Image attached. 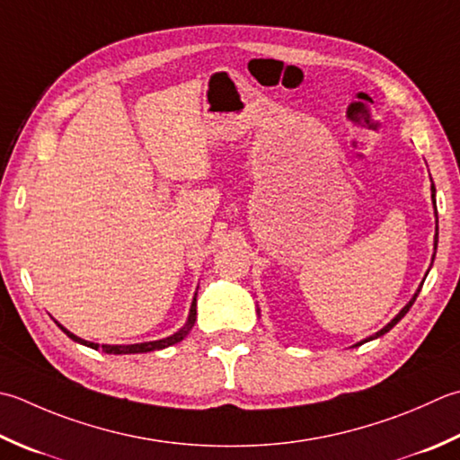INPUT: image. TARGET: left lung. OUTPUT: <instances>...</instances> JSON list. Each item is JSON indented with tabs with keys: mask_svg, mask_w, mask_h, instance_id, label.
I'll return each instance as SVG.
<instances>
[{
	"mask_svg": "<svg viewBox=\"0 0 460 460\" xmlns=\"http://www.w3.org/2000/svg\"><path fill=\"white\" fill-rule=\"evenodd\" d=\"M435 189V187H433ZM433 199H435V193H433ZM437 243H438V229H437V235H435V249H437ZM435 259V257H433ZM419 293H420V289L415 293V296H412V299L407 303V307H404L399 314H397V317H394L391 323H389V325H386L385 329H381L379 332H376V335H373V337H368V339H365V341H361V343H358V345H363V343H367V341H373V339H376V337H381V335H385V332H389L394 325H397V323L404 317V314H407L409 313V309L412 307V303H415L417 301V296H419ZM358 345H355V347H358Z\"/></svg>",
	"mask_w": 460,
	"mask_h": 460,
	"instance_id": "left-lung-1",
	"label": "left lung"
}]
</instances>
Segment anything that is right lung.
Wrapping results in <instances>:
<instances>
[{
    "label": "right lung",
    "mask_w": 460,
    "mask_h": 460,
    "mask_svg": "<svg viewBox=\"0 0 460 460\" xmlns=\"http://www.w3.org/2000/svg\"><path fill=\"white\" fill-rule=\"evenodd\" d=\"M195 314H197V309H195V301H193V305H191V313H189V321H187V325H185L181 331L175 332V335L167 337V339L151 341V343H139V345H102V347H99L97 343H87V341L75 337L74 332H69L67 329H63V327L59 325V323H58V325L61 327V331L66 332V335H67L69 339L77 341V343H81V345L92 347V349H102V350H105V353H110V355H128V353H149V350H159V349H165V347H171V345L179 343V341H181V339L187 335L189 329L193 327V323H195Z\"/></svg>",
    "instance_id": "right-lung-1"
}]
</instances>
